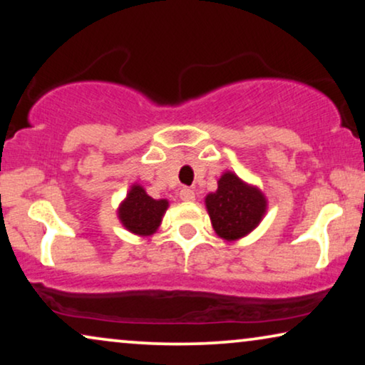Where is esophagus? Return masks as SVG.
Listing matches in <instances>:
<instances>
[{"label":"esophagus","mask_w":365,"mask_h":365,"mask_svg":"<svg viewBox=\"0 0 365 365\" xmlns=\"http://www.w3.org/2000/svg\"><path fill=\"white\" fill-rule=\"evenodd\" d=\"M179 197H181L182 201L191 202V201H194V199H196V194H194L192 189L184 187V189H181V192H179Z\"/></svg>","instance_id":"obj_1"}]
</instances>
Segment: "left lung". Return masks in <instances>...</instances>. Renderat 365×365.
I'll return each mask as SVG.
<instances>
[{"mask_svg":"<svg viewBox=\"0 0 365 365\" xmlns=\"http://www.w3.org/2000/svg\"><path fill=\"white\" fill-rule=\"evenodd\" d=\"M206 209L212 229L224 241H237L256 229L267 212V197L254 184L242 181L236 173L226 171L217 189L209 192Z\"/></svg>","mask_w":365,"mask_h":365,"instance_id":"1","label":"left lung"}]
</instances>
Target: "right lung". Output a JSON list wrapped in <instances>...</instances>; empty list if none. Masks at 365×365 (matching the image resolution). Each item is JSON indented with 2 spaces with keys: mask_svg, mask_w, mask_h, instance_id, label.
I'll return each mask as SVG.
<instances>
[{
  "mask_svg": "<svg viewBox=\"0 0 365 365\" xmlns=\"http://www.w3.org/2000/svg\"><path fill=\"white\" fill-rule=\"evenodd\" d=\"M168 199H153L141 184L134 182L118 207V219L124 229L136 236H153L161 226Z\"/></svg>",
  "mask_w": 365,
  "mask_h": 365,
  "instance_id": "add662e5",
  "label": "right lung"
}]
</instances>
